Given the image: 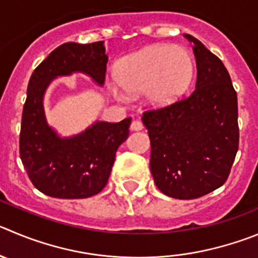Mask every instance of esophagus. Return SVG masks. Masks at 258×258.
Here are the masks:
<instances>
[{"label":"esophagus","instance_id":"esophagus-1","mask_svg":"<svg viewBox=\"0 0 258 258\" xmlns=\"http://www.w3.org/2000/svg\"><path fill=\"white\" fill-rule=\"evenodd\" d=\"M130 128H131L132 131H140V130L144 128L143 122L139 121V119H135V121L131 122V126H130Z\"/></svg>","mask_w":258,"mask_h":258}]
</instances>
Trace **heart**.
<instances>
[{"label":"heart","instance_id":"b5f03b06","mask_svg":"<svg viewBox=\"0 0 258 258\" xmlns=\"http://www.w3.org/2000/svg\"><path fill=\"white\" fill-rule=\"evenodd\" d=\"M191 79L192 61L186 49L177 45H151L115 63L109 90L121 100L143 91L149 105L162 108L175 102Z\"/></svg>","mask_w":258,"mask_h":258}]
</instances>
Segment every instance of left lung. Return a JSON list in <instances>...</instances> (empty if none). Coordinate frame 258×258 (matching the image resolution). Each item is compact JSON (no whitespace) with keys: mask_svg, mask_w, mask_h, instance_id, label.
Returning <instances> with one entry per match:
<instances>
[{"mask_svg":"<svg viewBox=\"0 0 258 258\" xmlns=\"http://www.w3.org/2000/svg\"><path fill=\"white\" fill-rule=\"evenodd\" d=\"M194 43L196 88L187 98L146 110L150 170L167 196L192 200L225 183L239 143L237 93L223 62L199 39Z\"/></svg>","mask_w":258,"mask_h":258,"instance_id":"8db88e82","label":"left lung"}]
</instances>
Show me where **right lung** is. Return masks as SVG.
Segmentation results:
<instances>
[{
  "label": "right lung",
  "mask_w": 258,
  "mask_h": 258,
  "mask_svg": "<svg viewBox=\"0 0 258 258\" xmlns=\"http://www.w3.org/2000/svg\"><path fill=\"white\" fill-rule=\"evenodd\" d=\"M108 56L104 42L59 45L34 70L21 117L20 158L37 189L56 199H86L105 187L118 146L127 140L131 118L95 122L81 134L59 137L47 123L44 94L52 80L74 72L104 84Z\"/></svg>",
  "instance_id": "add662e5"
}]
</instances>
